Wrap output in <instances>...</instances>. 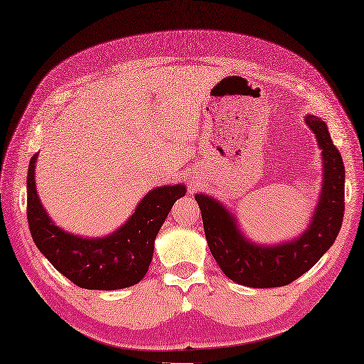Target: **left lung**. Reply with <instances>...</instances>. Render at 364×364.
<instances>
[{
    "label": "left lung",
    "instance_id": "left-lung-1",
    "mask_svg": "<svg viewBox=\"0 0 364 364\" xmlns=\"http://www.w3.org/2000/svg\"><path fill=\"white\" fill-rule=\"evenodd\" d=\"M321 151V191L300 235L282 243L259 245L245 235L237 215L208 193H197L210 254L228 278L247 287H279L306 274L328 252L344 215V164L333 146L328 124L320 117H304Z\"/></svg>",
    "mask_w": 364,
    "mask_h": 364
}]
</instances>
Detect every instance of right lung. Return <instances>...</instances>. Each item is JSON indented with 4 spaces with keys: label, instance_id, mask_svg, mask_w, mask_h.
Segmentation results:
<instances>
[{
    "label": "right lung",
    "instance_id": "obj_1",
    "mask_svg": "<svg viewBox=\"0 0 364 364\" xmlns=\"http://www.w3.org/2000/svg\"><path fill=\"white\" fill-rule=\"evenodd\" d=\"M32 156L27 172V221L32 238L50 264L82 289L115 291L141 282L151 266L155 238L186 186L154 188L136 204L132 215L105 237H81L61 229L46 212L36 192Z\"/></svg>",
    "mask_w": 364,
    "mask_h": 364
}]
</instances>
